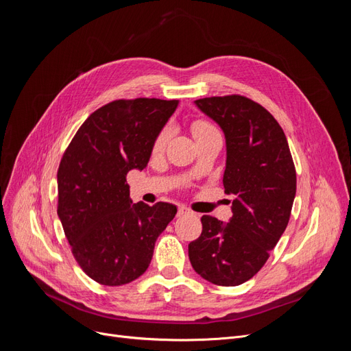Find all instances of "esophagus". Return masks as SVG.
Segmentation results:
<instances>
[{
    "instance_id": "34e87169",
    "label": "esophagus",
    "mask_w": 351,
    "mask_h": 351,
    "mask_svg": "<svg viewBox=\"0 0 351 351\" xmlns=\"http://www.w3.org/2000/svg\"><path fill=\"white\" fill-rule=\"evenodd\" d=\"M187 214H190V210L186 206H178V210H177L178 217H183V215H187Z\"/></svg>"
}]
</instances>
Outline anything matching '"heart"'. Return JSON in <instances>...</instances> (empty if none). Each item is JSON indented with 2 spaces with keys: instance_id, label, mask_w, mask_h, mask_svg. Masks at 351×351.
Instances as JSON below:
<instances>
[{
  "instance_id": "obj_1",
  "label": "heart",
  "mask_w": 351,
  "mask_h": 351,
  "mask_svg": "<svg viewBox=\"0 0 351 351\" xmlns=\"http://www.w3.org/2000/svg\"><path fill=\"white\" fill-rule=\"evenodd\" d=\"M212 130H217V129L206 120L199 119V120H195L192 123V133H193L195 137H199V136L209 133ZM168 139H169V129H168V127H165V129H162L161 132H159V134L156 136V139L154 142V152H161L165 147Z\"/></svg>"
}]
</instances>
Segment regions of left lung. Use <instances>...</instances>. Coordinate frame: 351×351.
Segmentation results:
<instances>
[{
  "label": "left lung",
  "mask_w": 351,
  "mask_h": 351,
  "mask_svg": "<svg viewBox=\"0 0 351 351\" xmlns=\"http://www.w3.org/2000/svg\"><path fill=\"white\" fill-rule=\"evenodd\" d=\"M226 134L222 183L234 195L227 224L202 217V234L189 244V259L202 278L224 287L256 275L289 224L295 168L284 130L261 104L241 95L195 101Z\"/></svg>",
  "instance_id": "1"
}]
</instances>
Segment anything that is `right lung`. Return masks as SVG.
Instances as JSON below:
<instances>
[{
	"mask_svg": "<svg viewBox=\"0 0 351 351\" xmlns=\"http://www.w3.org/2000/svg\"><path fill=\"white\" fill-rule=\"evenodd\" d=\"M178 101L117 99L92 112L61 158L57 214L83 272L123 285L147 269L158 236L177 208L132 205L127 173L147 165L159 132Z\"/></svg>",
	"mask_w": 351,
	"mask_h": 351,
	"instance_id": "right-lung-1",
	"label": "right lung"
}]
</instances>
